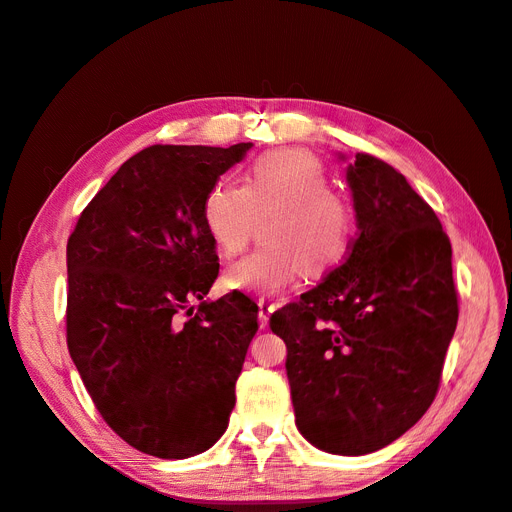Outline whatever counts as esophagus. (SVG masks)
Instances as JSON below:
<instances>
[{"label":"esophagus","instance_id":"34e87169","mask_svg":"<svg viewBox=\"0 0 512 512\" xmlns=\"http://www.w3.org/2000/svg\"><path fill=\"white\" fill-rule=\"evenodd\" d=\"M275 303L271 299H258V322H260V329H265L269 324V316L275 312Z\"/></svg>","mask_w":512,"mask_h":512}]
</instances>
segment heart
Segmentation results:
<instances>
[{
    "mask_svg": "<svg viewBox=\"0 0 512 512\" xmlns=\"http://www.w3.org/2000/svg\"><path fill=\"white\" fill-rule=\"evenodd\" d=\"M269 218L265 243L235 262L224 282L230 290L273 297L305 275H322L348 252L354 218L348 200L331 190V177L303 151L258 158L245 185L220 179L203 203V220L215 247L237 256L252 239L258 220Z\"/></svg>",
    "mask_w": 512,
    "mask_h": 512,
    "instance_id": "heart-1",
    "label": "heart"
}]
</instances>
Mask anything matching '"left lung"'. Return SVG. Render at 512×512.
<instances>
[{
	"label": "left lung",
	"instance_id": "8db88e82",
	"mask_svg": "<svg viewBox=\"0 0 512 512\" xmlns=\"http://www.w3.org/2000/svg\"><path fill=\"white\" fill-rule=\"evenodd\" d=\"M346 181L359 228L346 260L269 324L286 342L303 438L356 457L404 436L427 412L459 307L451 241L406 177L356 153Z\"/></svg>",
	"mask_w": 512,
	"mask_h": 512
}]
</instances>
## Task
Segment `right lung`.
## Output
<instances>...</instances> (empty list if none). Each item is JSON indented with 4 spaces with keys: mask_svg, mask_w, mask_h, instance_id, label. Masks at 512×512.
<instances>
[{
    "mask_svg": "<svg viewBox=\"0 0 512 512\" xmlns=\"http://www.w3.org/2000/svg\"><path fill=\"white\" fill-rule=\"evenodd\" d=\"M252 147L138 151L68 239L70 356L106 425L141 453H205L235 408L258 305L237 290L205 301L220 262L203 203Z\"/></svg>",
    "mask_w": 512,
    "mask_h": 512,
    "instance_id": "obj_1",
    "label": "right lung"
}]
</instances>
